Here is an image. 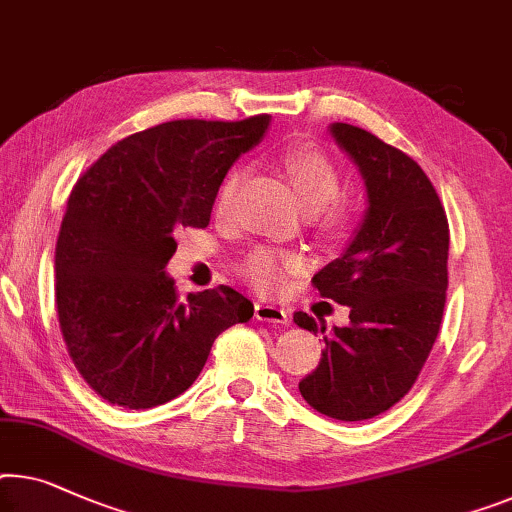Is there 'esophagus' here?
Wrapping results in <instances>:
<instances>
[{
    "instance_id": "34e87169",
    "label": "esophagus",
    "mask_w": 512,
    "mask_h": 512,
    "mask_svg": "<svg viewBox=\"0 0 512 512\" xmlns=\"http://www.w3.org/2000/svg\"><path fill=\"white\" fill-rule=\"evenodd\" d=\"M255 317L259 319V322H269V324H278V326L289 324V312L285 308H278V305L264 303V301H259L255 305Z\"/></svg>"
}]
</instances>
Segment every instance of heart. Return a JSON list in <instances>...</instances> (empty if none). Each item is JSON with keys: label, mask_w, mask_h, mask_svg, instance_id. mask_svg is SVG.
Wrapping results in <instances>:
<instances>
[{"label": "heart", "mask_w": 512, "mask_h": 512, "mask_svg": "<svg viewBox=\"0 0 512 512\" xmlns=\"http://www.w3.org/2000/svg\"><path fill=\"white\" fill-rule=\"evenodd\" d=\"M282 167H285L287 177L292 179L296 195L308 211L317 213L324 211V225L331 230H340L347 225L349 213L345 207H340L338 197L342 190L340 172L333 165V160L322 154V151L310 147H294L282 154ZM241 183V170H232L223 179L216 195L218 213H227L234 202L236 190ZM299 269V257L289 253H278L271 248H259L246 259L243 271L255 282L259 289H278L285 282L287 273Z\"/></svg>", "instance_id": "b5f03b06"}]
</instances>
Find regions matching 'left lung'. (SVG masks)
<instances>
[{
  "instance_id": "left-lung-1",
  "label": "left lung",
  "mask_w": 512,
  "mask_h": 512,
  "mask_svg": "<svg viewBox=\"0 0 512 512\" xmlns=\"http://www.w3.org/2000/svg\"><path fill=\"white\" fill-rule=\"evenodd\" d=\"M358 167L368 209L340 257L315 273L319 294L349 308V324L294 322L324 333L317 370L301 379L303 400L335 421H365L400 402L437 340L448 287V220L421 165L363 128L329 126Z\"/></svg>"
}]
</instances>
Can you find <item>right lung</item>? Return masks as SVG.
Here are the masks:
<instances>
[{
  "mask_svg": "<svg viewBox=\"0 0 512 512\" xmlns=\"http://www.w3.org/2000/svg\"><path fill=\"white\" fill-rule=\"evenodd\" d=\"M271 117L167 121L114 144L71 197L55 253L57 315L75 368L103 400L151 409L181 395L213 340L253 317L220 285L177 296L165 266L181 227H207L225 174Z\"/></svg>",
  "mask_w": 512,
  "mask_h": 512,
  "instance_id": "1",
  "label": "right lung"
}]
</instances>
